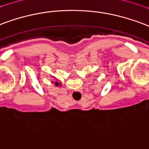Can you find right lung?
Returning a JSON list of instances; mask_svg holds the SVG:
<instances>
[{
	"label": "right lung",
	"mask_w": 149,
	"mask_h": 149,
	"mask_svg": "<svg viewBox=\"0 0 149 149\" xmlns=\"http://www.w3.org/2000/svg\"><path fill=\"white\" fill-rule=\"evenodd\" d=\"M55 85L58 86V82H55Z\"/></svg>",
	"instance_id": "add662e5"
}]
</instances>
